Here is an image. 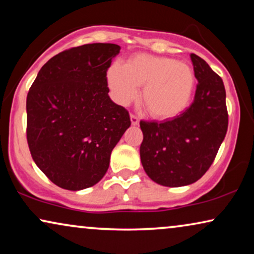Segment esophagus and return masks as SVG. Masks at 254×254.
I'll list each match as a JSON object with an SVG mask.
<instances>
[{"label": "esophagus", "mask_w": 254, "mask_h": 254, "mask_svg": "<svg viewBox=\"0 0 254 254\" xmlns=\"http://www.w3.org/2000/svg\"><path fill=\"white\" fill-rule=\"evenodd\" d=\"M130 121L131 125H134V126H136V125L140 123V120H138V118L135 116V114H130Z\"/></svg>", "instance_id": "obj_1"}]
</instances>
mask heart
Instances as JSON below:
<instances>
[{"label": "heart", "instance_id": "1", "mask_svg": "<svg viewBox=\"0 0 254 254\" xmlns=\"http://www.w3.org/2000/svg\"><path fill=\"white\" fill-rule=\"evenodd\" d=\"M195 74L187 64L171 58L136 54L126 64H113L107 70L111 96L126 106L136 99L143 85L142 100L152 117L170 119L189 106L195 88Z\"/></svg>", "mask_w": 254, "mask_h": 254}]
</instances>
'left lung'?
I'll use <instances>...</instances> for the list:
<instances>
[{
  "mask_svg": "<svg viewBox=\"0 0 254 254\" xmlns=\"http://www.w3.org/2000/svg\"><path fill=\"white\" fill-rule=\"evenodd\" d=\"M190 60L197 79L192 105L172 119L140 121L142 165L163 186L199 180L213 164L228 129L223 81L203 59L190 54Z\"/></svg>",
  "mask_w": 254,
  "mask_h": 254,
  "instance_id": "8db88e82",
  "label": "left lung"
}]
</instances>
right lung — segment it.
Instances as JSON below:
<instances>
[{
  "instance_id": "add662e5",
  "label": "right lung",
  "mask_w": 254,
  "mask_h": 254,
  "mask_svg": "<svg viewBox=\"0 0 254 254\" xmlns=\"http://www.w3.org/2000/svg\"><path fill=\"white\" fill-rule=\"evenodd\" d=\"M116 44H86L50 59L26 98V138L38 168L55 185L79 190L105 176L111 152L130 126L109 96Z\"/></svg>"
}]
</instances>
